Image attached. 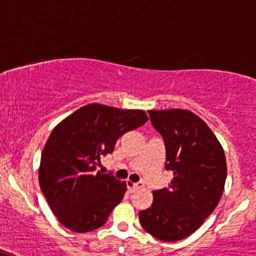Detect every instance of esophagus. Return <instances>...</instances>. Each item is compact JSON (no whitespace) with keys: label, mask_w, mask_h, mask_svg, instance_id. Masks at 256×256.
Segmentation results:
<instances>
[{"label":"esophagus","mask_w":256,"mask_h":256,"mask_svg":"<svg viewBox=\"0 0 256 256\" xmlns=\"http://www.w3.org/2000/svg\"><path fill=\"white\" fill-rule=\"evenodd\" d=\"M126 184H128V192H131V193L136 192L137 190H140V188H142V187H143V184H142V182H132V181H128Z\"/></svg>","instance_id":"obj_1"}]
</instances>
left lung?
I'll use <instances>...</instances> for the list:
<instances>
[{
    "label": "left lung",
    "instance_id": "obj_1",
    "mask_svg": "<svg viewBox=\"0 0 256 256\" xmlns=\"http://www.w3.org/2000/svg\"><path fill=\"white\" fill-rule=\"evenodd\" d=\"M149 116L164 140L166 169L174 176L169 188L154 190L152 204L140 211V222L161 241H180L194 232L220 202L226 155L211 128L190 110H149Z\"/></svg>",
    "mask_w": 256,
    "mask_h": 256
}]
</instances>
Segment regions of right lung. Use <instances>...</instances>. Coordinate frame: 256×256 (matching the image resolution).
<instances>
[{
  "instance_id": "1",
  "label": "right lung",
  "mask_w": 256,
  "mask_h": 256,
  "mask_svg": "<svg viewBox=\"0 0 256 256\" xmlns=\"http://www.w3.org/2000/svg\"><path fill=\"white\" fill-rule=\"evenodd\" d=\"M148 122L142 110L89 104L66 116L42 149L39 184L58 222L75 232L102 226L122 202L126 184L96 172L116 140Z\"/></svg>"
}]
</instances>
